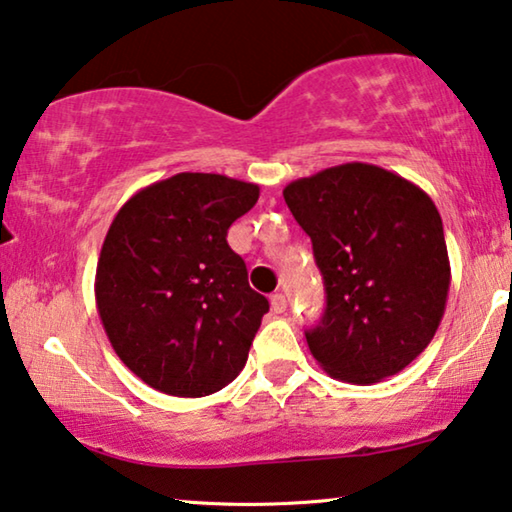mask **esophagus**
Returning <instances> with one entry per match:
<instances>
[{
	"label": "esophagus",
	"instance_id": "1",
	"mask_svg": "<svg viewBox=\"0 0 512 512\" xmlns=\"http://www.w3.org/2000/svg\"><path fill=\"white\" fill-rule=\"evenodd\" d=\"M285 308H287L285 294H273L271 296V310L276 312V315H280V312H285Z\"/></svg>",
	"mask_w": 512,
	"mask_h": 512
}]
</instances>
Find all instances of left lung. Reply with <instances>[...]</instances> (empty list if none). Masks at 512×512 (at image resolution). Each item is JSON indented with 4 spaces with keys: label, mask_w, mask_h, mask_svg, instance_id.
Listing matches in <instances>:
<instances>
[{
    "label": "left lung",
    "mask_w": 512,
    "mask_h": 512,
    "mask_svg": "<svg viewBox=\"0 0 512 512\" xmlns=\"http://www.w3.org/2000/svg\"><path fill=\"white\" fill-rule=\"evenodd\" d=\"M310 236L326 310L305 333L329 377L377 384L430 345L446 310L451 262L430 195L384 167L345 163L287 183Z\"/></svg>",
    "instance_id": "8db88e82"
}]
</instances>
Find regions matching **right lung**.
<instances>
[{
    "label": "right lung",
    "instance_id": "1",
    "mask_svg": "<svg viewBox=\"0 0 512 512\" xmlns=\"http://www.w3.org/2000/svg\"><path fill=\"white\" fill-rule=\"evenodd\" d=\"M257 183L181 172L117 211L96 266V308L117 356L160 393L204 398L243 370L269 301L227 230Z\"/></svg>",
    "mask_w": 512,
    "mask_h": 512
}]
</instances>
